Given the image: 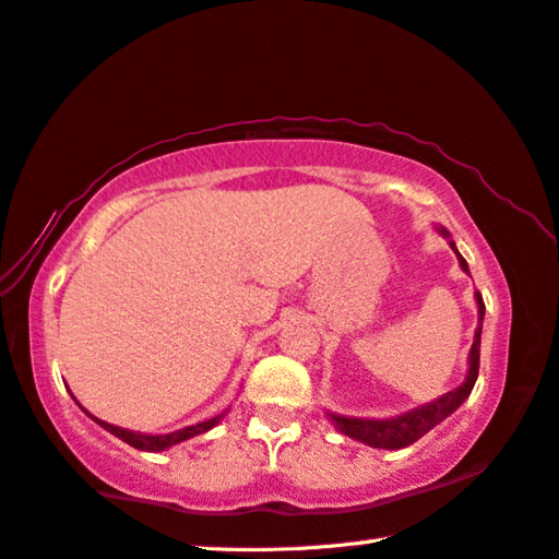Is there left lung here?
<instances>
[{"label": "left lung", "mask_w": 559, "mask_h": 559, "mask_svg": "<svg viewBox=\"0 0 559 559\" xmlns=\"http://www.w3.org/2000/svg\"><path fill=\"white\" fill-rule=\"evenodd\" d=\"M442 236H448L445 228H440ZM450 248L457 253L455 243L450 241ZM457 261L463 265V271L467 273V261L457 253ZM475 300H477V313H480V325L475 331V341L471 348V370H467L465 383H460L455 391L445 393L438 401H432L428 405L415 407L411 413L397 415V418H388V420H366V418H343V415H331V420L335 428H338L343 436H348L358 442H366L370 448H383V450H401L413 445L415 440H420L425 432L436 428L438 423L448 418L450 413H455L460 405L465 403V397L473 393V385L477 380V373H480V333H483V316H485V304L483 296L475 290Z\"/></svg>", "instance_id": "8db88e82"}]
</instances>
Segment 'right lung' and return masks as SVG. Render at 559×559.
Instances as JSON below:
<instances>
[{"instance_id": "add662e5", "label": "right lung", "mask_w": 559, "mask_h": 559, "mask_svg": "<svg viewBox=\"0 0 559 559\" xmlns=\"http://www.w3.org/2000/svg\"><path fill=\"white\" fill-rule=\"evenodd\" d=\"M84 413H86V411H84ZM86 415H88V413H86ZM88 418H94V415H88ZM94 420L99 423L104 430H109L111 436H117V438H121L123 442H129L131 448L146 450V453H158V450H166V448H171V445H179V442H183V440H189V438H193V436H201V432L211 430V428H214V425L221 420V415H216V418H211V420L189 425V428L166 432V436H144V432L123 430V428H117V425H109V423H104V420H99V418H94Z\"/></svg>"}]
</instances>
